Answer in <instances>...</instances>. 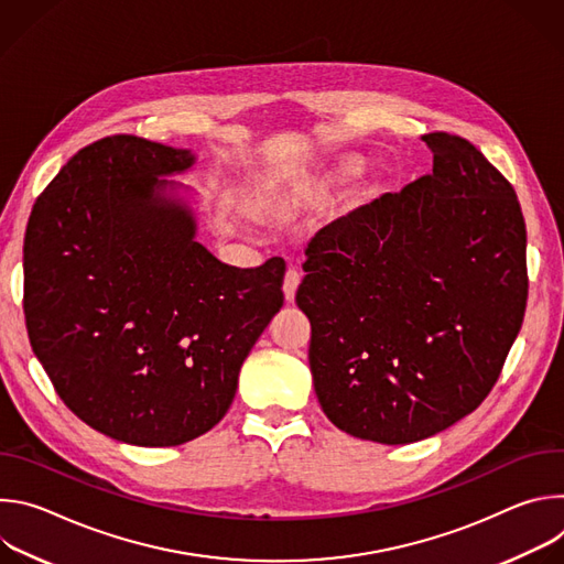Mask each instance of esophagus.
<instances>
[{
	"mask_svg": "<svg viewBox=\"0 0 564 564\" xmlns=\"http://www.w3.org/2000/svg\"><path fill=\"white\" fill-rule=\"evenodd\" d=\"M299 283H301V274H299L294 268H290V270L285 272V279H283V294H285L288 301L294 299Z\"/></svg>",
	"mask_w": 564,
	"mask_h": 564,
	"instance_id": "1",
	"label": "esophagus"
}]
</instances>
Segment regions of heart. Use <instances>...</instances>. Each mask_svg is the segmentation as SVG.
<instances>
[{
    "label": "heart",
    "mask_w": 564,
    "mask_h": 564,
    "mask_svg": "<svg viewBox=\"0 0 564 564\" xmlns=\"http://www.w3.org/2000/svg\"><path fill=\"white\" fill-rule=\"evenodd\" d=\"M359 170H361V160H359V158H355V155L344 158V160H341V165H339V172H341L344 176H355Z\"/></svg>",
    "instance_id": "obj_1"
}]
</instances>
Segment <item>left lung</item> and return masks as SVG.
<instances>
[{
    "instance_id": "obj_1",
    "label": "left lung",
    "mask_w": 564,
    "mask_h": 564,
    "mask_svg": "<svg viewBox=\"0 0 564 564\" xmlns=\"http://www.w3.org/2000/svg\"><path fill=\"white\" fill-rule=\"evenodd\" d=\"M422 140L433 174L318 229L296 303L326 417L411 444L473 413L527 307V227L511 183L468 140Z\"/></svg>"
}]
</instances>
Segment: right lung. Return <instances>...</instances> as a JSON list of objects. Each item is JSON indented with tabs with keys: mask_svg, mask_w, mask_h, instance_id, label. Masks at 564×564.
<instances>
[{
	"mask_svg": "<svg viewBox=\"0 0 564 564\" xmlns=\"http://www.w3.org/2000/svg\"><path fill=\"white\" fill-rule=\"evenodd\" d=\"M189 149L109 135L79 149L33 205L24 314L64 404L102 435L178 446L214 429L283 305L285 261L220 263L167 176Z\"/></svg>",
	"mask_w": 564,
	"mask_h": 564,
	"instance_id": "add662e5",
	"label": "right lung"
}]
</instances>
